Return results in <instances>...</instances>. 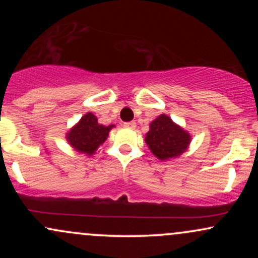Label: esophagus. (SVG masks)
Returning <instances> with one entry per match:
<instances>
[{
  "instance_id": "esophagus-1",
  "label": "esophagus",
  "mask_w": 258,
  "mask_h": 258,
  "mask_svg": "<svg viewBox=\"0 0 258 258\" xmlns=\"http://www.w3.org/2000/svg\"><path fill=\"white\" fill-rule=\"evenodd\" d=\"M123 126H125L126 128L133 130V128H136V122H135V121H131V122H125V123H123Z\"/></svg>"
}]
</instances>
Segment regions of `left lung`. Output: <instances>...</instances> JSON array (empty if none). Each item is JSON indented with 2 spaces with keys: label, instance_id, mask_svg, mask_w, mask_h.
<instances>
[{
  "label": "left lung",
  "instance_id": "obj_1",
  "mask_svg": "<svg viewBox=\"0 0 258 258\" xmlns=\"http://www.w3.org/2000/svg\"><path fill=\"white\" fill-rule=\"evenodd\" d=\"M146 143L150 152L161 161L178 158L189 148L191 136L183 127L173 122L166 114L153 120L146 135Z\"/></svg>",
  "mask_w": 258,
  "mask_h": 258
}]
</instances>
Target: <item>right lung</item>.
<instances>
[{
  "instance_id": "1",
  "label": "right lung",
  "mask_w": 258,
  "mask_h": 258,
  "mask_svg": "<svg viewBox=\"0 0 258 258\" xmlns=\"http://www.w3.org/2000/svg\"><path fill=\"white\" fill-rule=\"evenodd\" d=\"M114 127L115 125H102L96 115L87 112L68 131L65 138L76 152L92 156L106 141L109 132Z\"/></svg>"
}]
</instances>
